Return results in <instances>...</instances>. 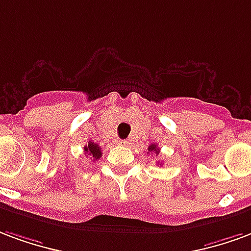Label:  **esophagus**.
Instances as JSON below:
<instances>
[{"instance_id": "1", "label": "esophagus", "mask_w": 251, "mask_h": 251, "mask_svg": "<svg viewBox=\"0 0 251 251\" xmlns=\"http://www.w3.org/2000/svg\"><path fill=\"white\" fill-rule=\"evenodd\" d=\"M119 144H122V146H128L129 142H128V140H119Z\"/></svg>"}]
</instances>
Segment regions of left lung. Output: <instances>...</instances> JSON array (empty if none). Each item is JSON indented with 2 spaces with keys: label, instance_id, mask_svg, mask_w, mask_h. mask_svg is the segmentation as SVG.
Here are the masks:
<instances>
[{
  "label": "left lung",
  "instance_id": "1",
  "mask_svg": "<svg viewBox=\"0 0 251 251\" xmlns=\"http://www.w3.org/2000/svg\"><path fill=\"white\" fill-rule=\"evenodd\" d=\"M148 152H156V153H159L158 146H156V144H151V146L148 147ZM158 164H159V162H158Z\"/></svg>",
  "mask_w": 251,
  "mask_h": 251
}]
</instances>
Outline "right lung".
I'll list each match as a JSON object with an SVG mask.
<instances>
[{"instance_id": "1", "label": "right lung", "mask_w": 251, "mask_h": 251, "mask_svg": "<svg viewBox=\"0 0 251 251\" xmlns=\"http://www.w3.org/2000/svg\"><path fill=\"white\" fill-rule=\"evenodd\" d=\"M84 151L87 153V156H91V159L93 160H98L101 156V148L99 146L98 143H95V142H88V144L84 147Z\"/></svg>"}]
</instances>
